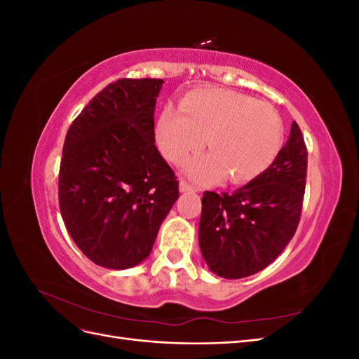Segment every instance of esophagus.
<instances>
[{"label": "esophagus", "instance_id": "1", "mask_svg": "<svg viewBox=\"0 0 359 359\" xmlns=\"http://www.w3.org/2000/svg\"><path fill=\"white\" fill-rule=\"evenodd\" d=\"M180 191L187 193V191H198V189H194L191 184H189L187 181H181L180 182Z\"/></svg>", "mask_w": 359, "mask_h": 359}]
</instances>
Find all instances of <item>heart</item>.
Masks as SVG:
<instances>
[{
    "label": "heart",
    "mask_w": 359,
    "mask_h": 359,
    "mask_svg": "<svg viewBox=\"0 0 359 359\" xmlns=\"http://www.w3.org/2000/svg\"><path fill=\"white\" fill-rule=\"evenodd\" d=\"M156 142L161 156L180 163L206 144L211 153L191 160L187 172L201 182L229 177L235 184L253 181L268 170L283 147V121L273 106L244 93L201 88L166 106L157 118Z\"/></svg>",
    "instance_id": "obj_1"
}]
</instances>
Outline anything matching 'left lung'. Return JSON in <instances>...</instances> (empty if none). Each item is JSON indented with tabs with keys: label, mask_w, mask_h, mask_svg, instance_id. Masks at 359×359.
I'll return each instance as SVG.
<instances>
[{
	"label": "left lung",
	"mask_w": 359,
	"mask_h": 359,
	"mask_svg": "<svg viewBox=\"0 0 359 359\" xmlns=\"http://www.w3.org/2000/svg\"><path fill=\"white\" fill-rule=\"evenodd\" d=\"M307 178V147L293 121L268 170L233 193L205 191L199 247L223 278L253 276L274 262L295 235Z\"/></svg>",
	"instance_id": "1"
}]
</instances>
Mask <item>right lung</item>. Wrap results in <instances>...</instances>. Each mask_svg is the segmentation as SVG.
Segmentation results:
<instances>
[{
  "label": "right lung",
  "instance_id": "obj_1",
  "mask_svg": "<svg viewBox=\"0 0 359 359\" xmlns=\"http://www.w3.org/2000/svg\"><path fill=\"white\" fill-rule=\"evenodd\" d=\"M161 79H118L72 123L62 147L60 211L70 236L95 265L127 269L153 250L177 202L175 173L154 139Z\"/></svg>",
  "mask_w": 359,
  "mask_h": 359
}]
</instances>
